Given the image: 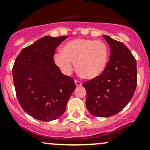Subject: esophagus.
<instances>
[{"label":"esophagus","instance_id":"obj_1","mask_svg":"<svg viewBox=\"0 0 150 150\" xmlns=\"http://www.w3.org/2000/svg\"><path fill=\"white\" fill-rule=\"evenodd\" d=\"M75 84H76L77 86H82V83H81V81H78V80H75Z\"/></svg>","mask_w":150,"mask_h":150}]
</instances>
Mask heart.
Here are the masks:
<instances>
[{
  "label": "heart",
  "mask_w": 150,
  "mask_h": 150,
  "mask_svg": "<svg viewBox=\"0 0 150 150\" xmlns=\"http://www.w3.org/2000/svg\"><path fill=\"white\" fill-rule=\"evenodd\" d=\"M108 47L102 40L78 38L67 42L54 56L57 65L66 75L75 69L74 62L82 76L95 78L104 72L108 60Z\"/></svg>",
  "instance_id": "obj_1"
}]
</instances>
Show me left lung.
<instances>
[{"mask_svg": "<svg viewBox=\"0 0 150 150\" xmlns=\"http://www.w3.org/2000/svg\"><path fill=\"white\" fill-rule=\"evenodd\" d=\"M110 47V57L104 72L83 86L87 93L88 111L96 117H107L121 111L135 92L137 61L122 42L103 35Z\"/></svg>", "mask_w": 150, "mask_h": 150, "instance_id": "obj_1", "label": "left lung"}]
</instances>
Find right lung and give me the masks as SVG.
I'll list each match as a JSON object with an SVG mask.
<instances>
[{"label":"right lung","mask_w":150,"mask_h":150,"mask_svg":"<svg viewBox=\"0 0 150 150\" xmlns=\"http://www.w3.org/2000/svg\"><path fill=\"white\" fill-rule=\"evenodd\" d=\"M65 35L45 36L23 48L13 66L16 98L28 115L41 121L59 118L75 90L72 77L63 75L54 56Z\"/></svg>","instance_id":"add662e5"}]
</instances>
